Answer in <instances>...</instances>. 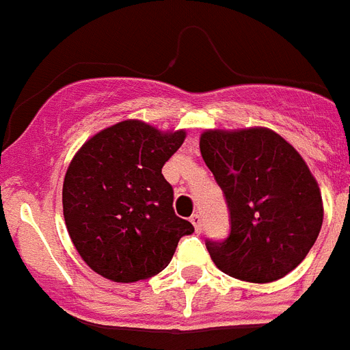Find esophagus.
<instances>
[{"label": "esophagus", "mask_w": 350, "mask_h": 350, "mask_svg": "<svg viewBox=\"0 0 350 350\" xmlns=\"http://www.w3.org/2000/svg\"><path fill=\"white\" fill-rule=\"evenodd\" d=\"M191 224L193 227H195L196 232H202V229H204V220H202V216L198 215V213L191 216Z\"/></svg>", "instance_id": "obj_1"}]
</instances>
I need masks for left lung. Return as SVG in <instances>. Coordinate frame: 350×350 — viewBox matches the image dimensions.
I'll return each mask as SVG.
<instances>
[{
    "label": "left lung",
    "mask_w": 350,
    "mask_h": 350,
    "mask_svg": "<svg viewBox=\"0 0 350 350\" xmlns=\"http://www.w3.org/2000/svg\"><path fill=\"white\" fill-rule=\"evenodd\" d=\"M200 154L229 209L227 238L206 239L216 267L248 282L299 267L324 220L319 184L299 152L272 130L248 129L207 130Z\"/></svg>",
    "instance_id": "left-lung-1"
}]
</instances>
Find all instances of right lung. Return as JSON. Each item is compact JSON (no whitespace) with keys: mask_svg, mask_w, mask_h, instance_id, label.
Instances as JSON below:
<instances>
[{"mask_svg":"<svg viewBox=\"0 0 350 350\" xmlns=\"http://www.w3.org/2000/svg\"><path fill=\"white\" fill-rule=\"evenodd\" d=\"M186 132L161 134L143 121H121L83 144L62 187L64 220L78 254L116 282L148 279L168 267L195 227L173 209L163 177Z\"/></svg>","mask_w":350,"mask_h":350,"instance_id":"obj_1","label":"right lung"}]
</instances>
